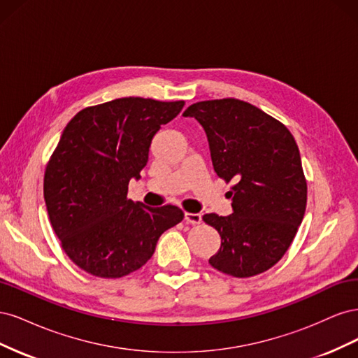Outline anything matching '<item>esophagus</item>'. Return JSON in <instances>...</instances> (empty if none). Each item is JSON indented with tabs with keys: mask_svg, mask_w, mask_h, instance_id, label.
<instances>
[{
	"mask_svg": "<svg viewBox=\"0 0 358 358\" xmlns=\"http://www.w3.org/2000/svg\"><path fill=\"white\" fill-rule=\"evenodd\" d=\"M185 221L188 224H192V225L200 224L201 222V215L200 213H189V212H187L185 213Z\"/></svg>",
	"mask_w": 358,
	"mask_h": 358,
	"instance_id": "34e87169",
	"label": "esophagus"
}]
</instances>
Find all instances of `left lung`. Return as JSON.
Listing matches in <instances>:
<instances>
[{"mask_svg": "<svg viewBox=\"0 0 358 358\" xmlns=\"http://www.w3.org/2000/svg\"><path fill=\"white\" fill-rule=\"evenodd\" d=\"M208 136L216 175L234 182L233 213L203 216L221 236L209 264L236 278L273 267L284 257L306 210L308 187L300 152L288 128L258 107L236 100L189 106Z\"/></svg>", "mask_w": 358, "mask_h": 358, "instance_id": "obj_1", "label": "left lung"}]
</instances>
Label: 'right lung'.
Here are the masks:
<instances>
[{
    "label": "right lung",
    "mask_w": 358,
    "mask_h": 358,
    "mask_svg": "<svg viewBox=\"0 0 358 358\" xmlns=\"http://www.w3.org/2000/svg\"><path fill=\"white\" fill-rule=\"evenodd\" d=\"M183 104L125 96L86 107L64 128L43 191L64 251L85 272L100 278L134 272L152 257L159 236L183 220L176 206L148 208L127 197L154 136Z\"/></svg>",
    "instance_id": "1"
}]
</instances>
